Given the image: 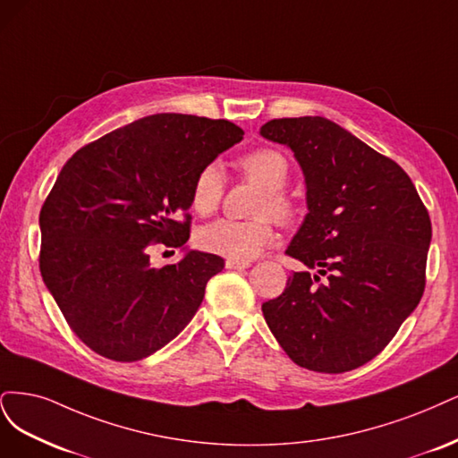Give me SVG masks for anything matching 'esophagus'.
<instances>
[{"label":"esophagus","instance_id":"obj_1","mask_svg":"<svg viewBox=\"0 0 458 458\" xmlns=\"http://www.w3.org/2000/svg\"><path fill=\"white\" fill-rule=\"evenodd\" d=\"M225 267L228 270H243V268H249V262L247 260H233V259H226Z\"/></svg>","mask_w":458,"mask_h":458}]
</instances>
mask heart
Wrapping results in <instances>:
<instances>
[{
    "instance_id": "b5f03b06",
    "label": "heart",
    "mask_w": 458,
    "mask_h": 458,
    "mask_svg": "<svg viewBox=\"0 0 458 458\" xmlns=\"http://www.w3.org/2000/svg\"><path fill=\"white\" fill-rule=\"evenodd\" d=\"M240 171L247 181L262 191L255 203L253 220L218 218L198 232V245L203 250L223 255L233 260H249L267 249L274 240L272 216L277 225H289L299 213L294 199L284 186L289 181V161L274 148H257L240 159ZM226 188V176L216 161L203 165L191 182V208L199 215H211L218 209Z\"/></svg>"
}]
</instances>
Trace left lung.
Listing matches in <instances>:
<instances>
[{"instance_id": "left-lung-1", "label": "left lung", "mask_w": 458, "mask_h": 458, "mask_svg": "<svg viewBox=\"0 0 458 458\" xmlns=\"http://www.w3.org/2000/svg\"><path fill=\"white\" fill-rule=\"evenodd\" d=\"M260 135L294 152L308 215L285 255L293 272L262 304L287 356L318 373H344L386 348L422 299L432 223L394 159L319 115L282 117Z\"/></svg>"}]
</instances>
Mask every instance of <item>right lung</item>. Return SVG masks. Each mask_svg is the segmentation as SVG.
<instances>
[{
	"mask_svg": "<svg viewBox=\"0 0 458 458\" xmlns=\"http://www.w3.org/2000/svg\"><path fill=\"white\" fill-rule=\"evenodd\" d=\"M242 139L226 120L154 114L85 144L56 176L39 213L41 277L102 358H148L198 312L225 260L188 250L154 268L148 249L188 242L191 182Z\"/></svg>",
	"mask_w": 458,
	"mask_h": 458,
	"instance_id": "obj_1",
	"label": "right lung"
}]
</instances>
